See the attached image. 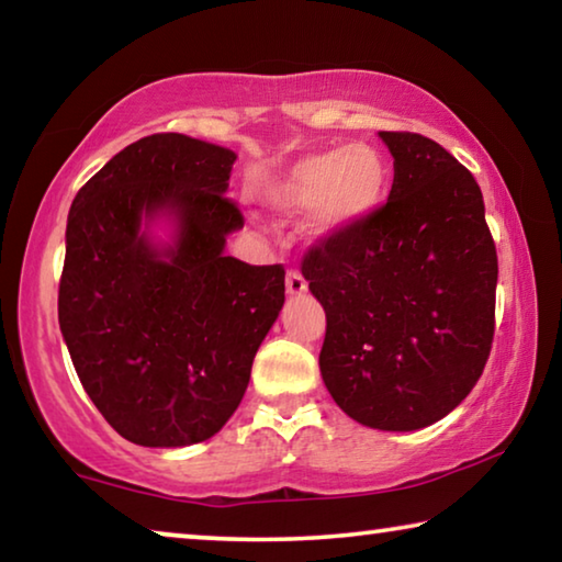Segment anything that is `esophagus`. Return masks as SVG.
I'll list each match as a JSON object with an SVG mask.
<instances>
[{"mask_svg": "<svg viewBox=\"0 0 562 562\" xmlns=\"http://www.w3.org/2000/svg\"><path fill=\"white\" fill-rule=\"evenodd\" d=\"M284 284H288V294H292V297H300V294L307 292V280H304L297 270L288 272V280H284Z\"/></svg>", "mask_w": 562, "mask_h": 562, "instance_id": "esophagus-1", "label": "esophagus"}]
</instances>
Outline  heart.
Returning <instances> with one entry per match:
<instances>
[{
	"mask_svg": "<svg viewBox=\"0 0 562 562\" xmlns=\"http://www.w3.org/2000/svg\"><path fill=\"white\" fill-rule=\"evenodd\" d=\"M389 166L376 148L349 144L294 160L262 183V201L274 213L307 211L304 231L329 237L364 223L382 205Z\"/></svg>",
	"mask_w": 562,
	"mask_h": 562,
	"instance_id": "heart-1",
	"label": "heart"
}]
</instances>
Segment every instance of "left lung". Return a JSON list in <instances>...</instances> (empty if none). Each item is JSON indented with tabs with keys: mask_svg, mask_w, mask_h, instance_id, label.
Instances as JSON below:
<instances>
[{
	"mask_svg": "<svg viewBox=\"0 0 562 562\" xmlns=\"http://www.w3.org/2000/svg\"><path fill=\"white\" fill-rule=\"evenodd\" d=\"M394 156L389 201L304 255L327 315L319 372L337 406L382 431L453 412L496 331L498 258L481 188L436 140L379 131Z\"/></svg>",
	"mask_w": 562,
	"mask_h": 562,
	"instance_id": "1",
	"label": "left lung"
}]
</instances>
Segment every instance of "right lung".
I'll return each instance as SVG.
<instances>
[{"instance_id":"right-lung-1","label":"right lung","mask_w":562,"mask_h":562,"mask_svg":"<svg viewBox=\"0 0 562 562\" xmlns=\"http://www.w3.org/2000/svg\"><path fill=\"white\" fill-rule=\"evenodd\" d=\"M235 154L154 133L76 193L59 327L93 406L150 449L205 441L235 414L284 302L282 265L225 255L243 213L225 198ZM175 221L156 244L147 225Z\"/></svg>"}]
</instances>
